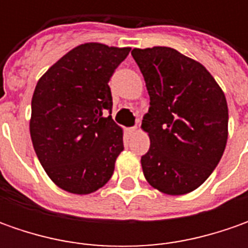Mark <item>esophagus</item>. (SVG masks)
<instances>
[{
	"label": "esophagus",
	"instance_id": "obj_1",
	"mask_svg": "<svg viewBox=\"0 0 248 248\" xmlns=\"http://www.w3.org/2000/svg\"><path fill=\"white\" fill-rule=\"evenodd\" d=\"M127 132H128L129 135H134V134L138 132V127H129V128H127Z\"/></svg>",
	"mask_w": 248,
	"mask_h": 248
}]
</instances>
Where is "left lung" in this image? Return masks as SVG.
Returning a JSON list of instances; mask_svg holds the SVG:
<instances>
[{"label":"left lung","mask_w":248,"mask_h":248,"mask_svg":"<svg viewBox=\"0 0 248 248\" xmlns=\"http://www.w3.org/2000/svg\"><path fill=\"white\" fill-rule=\"evenodd\" d=\"M150 108V139L140 164L149 185L171 196L193 192L211 175L228 140L224 91L200 62L170 46L134 48Z\"/></svg>","instance_id":"8db88e82"}]
</instances>
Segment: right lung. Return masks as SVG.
I'll list each match as a JSON object with an SVG mask.
<instances>
[{"label":"right lung","mask_w":248,"mask_h":248,"mask_svg":"<svg viewBox=\"0 0 248 248\" xmlns=\"http://www.w3.org/2000/svg\"><path fill=\"white\" fill-rule=\"evenodd\" d=\"M131 48L85 43L73 48L38 80L31 99L30 135L53 184L90 195L108 184L124 150L123 128L108 111L109 80Z\"/></svg>","instance_id":"obj_1"}]
</instances>
